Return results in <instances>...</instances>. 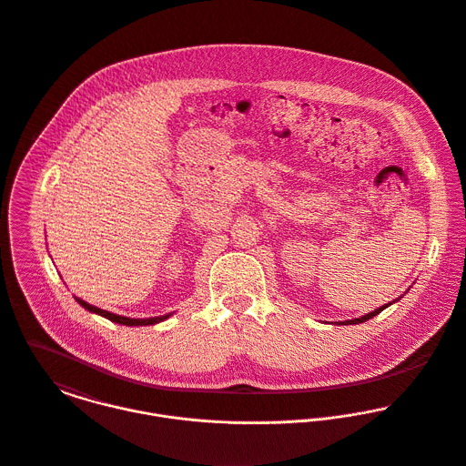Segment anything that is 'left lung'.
Listing matches in <instances>:
<instances>
[{
  "mask_svg": "<svg viewBox=\"0 0 466 466\" xmlns=\"http://www.w3.org/2000/svg\"><path fill=\"white\" fill-rule=\"evenodd\" d=\"M394 302H398V300H394ZM390 304H392V302H390ZM390 304H385V306H381V308H378V309L372 310V312H369V314H363L361 318H352V319H345V321H338V323H339V325H354V323H363V321L370 319L372 316L380 314L381 310L385 309V308H389Z\"/></svg>",
  "mask_w": 466,
  "mask_h": 466,
  "instance_id": "obj_1",
  "label": "left lung"
}]
</instances>
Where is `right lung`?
I'll use <instances>...</instances> for the list:
<instances>
[{
	"mask_svg": "<svg viewBox=\"0 0 466 466\" xmlns=\"http://www.w3.org/2000/svg\"><path fill=\"white\" fill-rule=\"evenodd\" d=\"M76 300H77L79 306H83L85 309L90 310V312H96V314H99V316H103V318H106V319H110V321H114V323L130 325V327H136V325H156L158 321H164V319H167V318L171 316V312H167V314H164V316H154V318H128V316L114 314V312H110V310L99 309V308H96V306H90V304H86L85 300H81V299H77V297H76Z\"/></svg>",
	"mask_w": 466,
	"mask_h": 466,
	"instance_id": "1",
	"label": "right lung"
}]
</instances>
